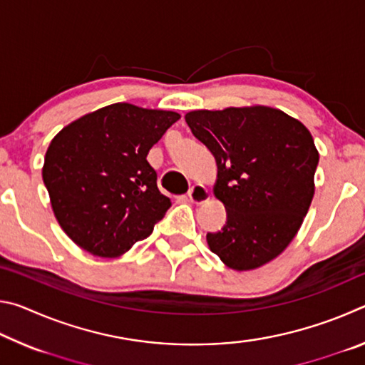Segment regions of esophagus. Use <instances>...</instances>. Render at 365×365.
I'll return each instance as SVG.
<instances>
[{"instance_id":"obj_1","label":"esophagus","mask_w":365,"mask_h":365,"mask_svg":"<svg viewBox=\"0 0 365 365\" xmlns=\"http://www.w3.org/2000/svg\"><path fill=\"white\" fill-rule=\"evenodd\" d=\"M188 197L191 202H195V205H202V202L207 201L209 197H211V193H209V190L205 187V185L197 183L190 188Z\"/></svg>"}]
</instances>
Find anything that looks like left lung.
<instances>
[{
	"label": "left lung",
	"mask_w": 365,
	"mask_h": 365,
	"mask_svg": "<svg viewBox=\"0 0 365 365\" xmlns=\"http://www.w3.org/2000/svg\"><path fill=\"white\" fill-rule=\"evenodd\" d=\"M217 164L214 196L227 222L209 250L233 270L262 267L293 242L311 206L319 151L306 125L270 106L197 109L185 115Z\"/></svg>",
	"instance_id": "1"
}]
</instances>
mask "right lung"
<instances>
[{
    "instance_id": "1",
    "label": "right lung",
    "mask_w": 365,
    "mask_h": 365,
    "mask_svg": "<svg viewBox=\"0 0 365 365\" xmlns=\"http://www.w3.org/2000/svg\"><path fill=\"white\" fill-rule=\"evenodd\" d=\"M174 110L115 103L66 125L49 143L41 175L58 224L73 243L119 257L150 237L172 202L146 160Z\"/></svg>"
}]
</instances>
